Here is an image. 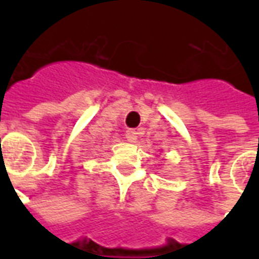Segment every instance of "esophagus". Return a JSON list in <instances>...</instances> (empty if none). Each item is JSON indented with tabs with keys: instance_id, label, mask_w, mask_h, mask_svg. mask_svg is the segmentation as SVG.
<instances>
[{
	"instance_id": "obj_1",
	"label": "esophagus",
	"mask_w": 259,
	"mask_h": 259,
	"mask_svg": "<svg viewBox=\"0 0 259 259\" xmlns=\"http://www.w3.org/2000/svg\"><path fill=\"white\" fill-rule=\"evenodd\" d=\"M126 139L129 141H132V143H135L136 140H137V132L133 129H129V130H126Z\"/></svg>"
}]
</instances>
